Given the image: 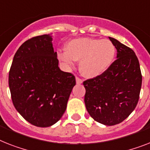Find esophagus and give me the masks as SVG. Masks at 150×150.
Returning a JSON list of instances; mask_svg holds the SVG:
<instances>
[{"label": "esophagus", "mask_w": 150, "mask_h": 150, "mask_svg": "<svg viewBox=\"0 0 150 150\" xmlns=\"http://www.w3.org/2000/svg\"><path fill=\"white\" fill-rule=\"evenodd\" d=\"M76 82L77 84H80L83 83L82 79H80V77H78V76H76Z\"/></svg>", "instance_id": "34e87169"}]
</instances>
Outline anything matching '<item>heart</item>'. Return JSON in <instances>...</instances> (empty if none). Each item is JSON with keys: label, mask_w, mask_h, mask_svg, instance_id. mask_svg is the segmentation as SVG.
Wrapping results in <instances>:
<instances>
[{"label": "heart", "mask_w": 150, "mask_h": 150, "mask_svg": "<svg viewBox=\"0 0 150 150\" xmlns=\"http://www.w3.org/2000/svg\"><path fill=\"white\" fill-rule=\"evenodd\" d=\"M66 51L57 53L60 62L69 69L74 67L75 60H80L81 74L87 78L102 75L114 60L116 47L110 40L80 38L68 42Z\"/></svg>", "instance_id": "1"}]
</instances>
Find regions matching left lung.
Here are the masks:
<instances>
[{"mask_svg": "<svg viewBox=\"0 0 150 150\" xmlns=\"http://www.w3.org/2000/svg\"><path fill=\"white\" fill-rule=\"evenodd\" d=\"M109 39L117 49V59L102 75L83 81L84 102L95 121L113 126L127 119L136 108L142 74L134 51L114 38Z\"/></svg>", "mask_w": 150, "mask_h": 150, "instance_id": "8db88e82", "label": "left lung"}]
</instances>
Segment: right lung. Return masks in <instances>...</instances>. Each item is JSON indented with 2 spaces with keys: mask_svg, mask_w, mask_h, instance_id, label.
<instances>
[{
  "mask_svg": "<svg viewBox=\"0 0 150 150\" xmlns=\"http://www.w3.org/2000/svg\"><path fill=\"white\" fill-rule=\"evenodd\" d=\"M58 63L49 34L28 40L13 57L8 78L12 102L36 127H50L60 120L76 85L74 74L60 70Z\"/></svg>",
  "mask_w": 150,
  "mask_h": 150,
  "instance_id": "1",
  "label": "right lung"
}]
</instances>
